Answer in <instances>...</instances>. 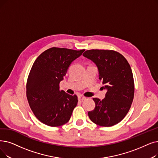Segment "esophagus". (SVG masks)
<instances>
[{"label": "esophagus", "mask_w": 158, "mask_h": 158, "mask_svg": "<svg viewBox=\"0 0 158 158\" xmlns=\"http://www.w3.org/2000/svg\"><path fill=\"white\" fill-rule=\"evenodd\" d=\"M78 99H79V101H83V100H84V99H86V98L84 97V96L80 95V96H79V97H78Z\"/></svg>", "instance_id": "1"}]
</instances>
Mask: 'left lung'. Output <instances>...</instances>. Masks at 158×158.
Wrapping results in <instances>:
<instances>
[{
	"label": "left lung",
	"instance_id": "left-lung-1",
	"mask_svg": "<svg viewBox=\"0 0 158 158\" xmlns=\"http://www.w3.org/2000/svg\"><path fill=\"white\" fill-rule=\"evenodd\" d=\"M83 56L97 65L99 79L106 89L105 98H93L95 107L88 114L95 124L112 127L121 121L131 107L134 95L133 73L120 53L112 50H88Z\"/></svg>",
	"mask_w": 158,
	"mask_h": 158
}]
</instances>
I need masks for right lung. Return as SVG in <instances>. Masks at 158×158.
<instances>
[{"mask_svg": "<svg viewBox=\"0 0 158 158\" xmlns=\"http://www.w3.org/2000/svg\"><path fill=\"white\" fill-rule=\"evenodd\" d=\"M85 50L52 47L43 52L33 64L26 83V97L35 117L50 127H60L69 121L77 96L60 90L70 64Z\"/></svg>", "mask_w": 158, "mask_h": 158, "instance_id": "1", "label": "right lung"}]
</instances>
